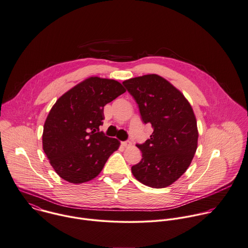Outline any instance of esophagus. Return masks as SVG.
<instances>
[{
	"label": "esophagus",
	"mask_w": 248,
	"mask_h": 248,
	"mask_svg": "<svg viewBox=\"0 0 248 248\" xmlns=\"http://www.w3.org/2000/svg\"><path fill=\"white\" fill-rule=\"evenodd\" d=\"M122 145L124 147H129V146H131V142L130 141H124V142H122Z\"/></svg>",
	"instance_id": "34e87169"
}]
</instances>
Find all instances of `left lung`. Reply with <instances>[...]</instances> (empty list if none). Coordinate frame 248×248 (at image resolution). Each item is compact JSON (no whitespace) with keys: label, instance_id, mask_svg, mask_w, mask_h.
I'll list each match as a JSON object with an SVG mask.
<instances>
[{"label":"left lung","instance_id":"1","mask_svg":"<svg viewBox=\"0 0 248 248\" xmlns=\"http://www.w3.org/2000/svg\"><path fill=\"white\" fill-rule=\"evenodd\" d=\"M123 84L136 100L143 122L154 128L150 139L136 145L142 159L131 172L147 186L167 187L184 175L196 153L199 133L193 109L180 90L157 74Z\"/></svg>","mask_w":248,"mask_h":248}]
</instances>
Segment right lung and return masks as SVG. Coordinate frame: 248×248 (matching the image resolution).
<instances>
[{
  "label": "right lung",
  "instance_id": "add662e5",
  "mask_svg": "<svg viewBox=\"0 0 248 248\" xmlns=\"http://www.w3.org/2000/svg\"><path fill=\"white\" fill-rule=\"evenodd\" d=\"M125 93L114 80L91 76L60 96L43 125L42 149L55 172L71 184L99 175L121 143L98 132L104 106Z\"/></svg>",
  "mask_w": 248,
  "mask_h": 248
}]
</instances>
